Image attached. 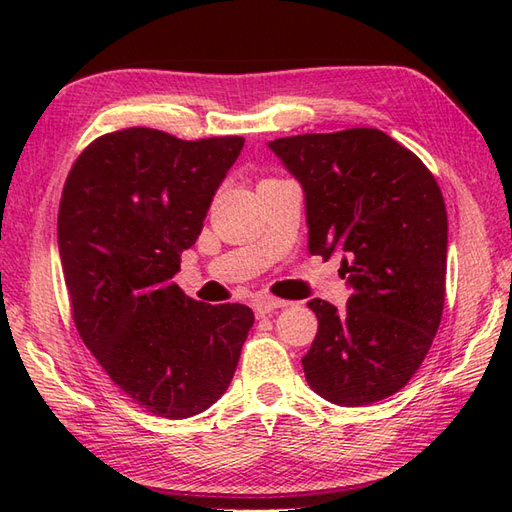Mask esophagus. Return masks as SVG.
Wrapping results in <instances>:
<instances>
[{"label":"esophagus","instance_id":"obj_1","mask_svg":"<svg viewBox=\"0 0 512 512\" xmlns=\"http://www.w3.org/2000/svg\"><path fill=\"white\" fill-rule=\"evenodd\" d=\"M284 306H288L286 301H281V299H275V297H262V299H257L255 301V306H253V310H255V314L257 317H266V314H270V312H275L277 308H284Z\"/></svg>","mask_w":512,"mask_h":512}]
</instances>
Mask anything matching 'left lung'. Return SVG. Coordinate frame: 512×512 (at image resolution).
Listing matches in <instances>:
<instances>
[{"instance_id":"obj_1","label":"left lung","mask_w":512,"mask_h":512,"mask_svg":"<svg viewBox=\"0 0 512 512\" xmlns=\"http://www.w3.org/2000/svg\"><path fill=\"white\" fill-rule=\"evenodd\" d=\"M268 149L306 198L308 250L330 259L352 297L312 299L319 332L301 358L308 385L363 407L409 383L438 332L447 277V209L436 178L380 129L301 134Z\"/></svg>"}]
</instances>
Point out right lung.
Wrapping results in <instances>:
<instances>
[{
	"label": "right lung",
	"mask_w": 512,
	"mask_h": 512,
	"mask_svg": "<svg viewBox=\"0 0 512 512\" xmlns=\"http://www.w3.org/2000/svg\"><path fill=\"white\" fill-rule=\"evenodd\" d=\"M242 147V136L180 140L129 127L96 138L65 180L57 239L76 330L154 416L209 409L253 328L248 306H209L171 281Z\"/></svg>",
	"instance_id": "obj_1"
}]
</instances>
